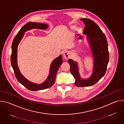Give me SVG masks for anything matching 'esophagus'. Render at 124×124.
<instances>
[{"label": "esophagus", "mask_w": 124, "mask_h": 124, "mask_svg": "<svg viewBox=\"0 0 124 124\" xmlns=\"http://www.w3.org/2000/svg\"><path fill=\"white\" fill-rule=\"evenodd\" d=\"M63 56H64V57L65 59H66V60L68 59V58L70 57V53H69V52H68V51L64 52V54H63Z\"/></svg>", "instance_id": "34e87169"}]
</instances>
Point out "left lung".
<instances>
[{"mask_svg": "<svg viewBox=\"0 0 124 124\" xmlns=\"http://www.w3.org/2000/svg\"><path fill=\"white\" fill-rule=\"evenodd\" d=\"M80 20L85 25L83 33L87 35L94 58L93 73L89 78L82 79L78 72V63L70 59L68 62L70 65V73L76 79L75 85L86 87L95 84L105 75L109 62V52L107 38L100 27L89 19H81Z\"/></svg>", "mask_w": 124, "mask_h": 124, "instance_id": "obj_1", "label": "left lung"}]
</instances>
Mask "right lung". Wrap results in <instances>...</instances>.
Here are the masks:
<instances>
[{"label": "right lung", "mask_w": 124, "mask_h": 124, "mask_svg": "<svg viewBox=\"0 0 124 124\" xmlns=\"http://www.w3.org/2000/svg\"><path fill=\"white\" fill-rule=\"evenodd\" d=\"M48 25L45 23L29 22L26 23L17 33L14 38L12 45V54L11 56V63L16 79L21 84L27 89L31 91H38L44 90L51 87L54 84L56 75L60 66L62 63V55L55 58L51 63L50 67L49 75L45 81L37 84L31 82L26 79L21 73L17 64V48L21 40L24 35V32L32 29H39L44 30L48 27Z\"/></svg>", "instance_id": "right-lung-1"}]
</instances>
